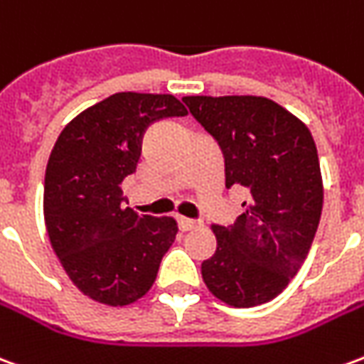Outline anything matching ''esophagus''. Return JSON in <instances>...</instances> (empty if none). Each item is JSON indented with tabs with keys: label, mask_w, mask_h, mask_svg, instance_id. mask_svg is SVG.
<instances>
[{
	"label": "esophagus",
	"mask_w": 364,
	"mask_h": 364,
	"mask_svg": "<svg viewBox=\"0 0 364 364\" xmlns=\"http://www.w3.org/2000/svg\"><path fill=\"white\" fill-rule=\"evenodd\" d=\"M177 224H179V230H181V232H191V230H195L200 226V222L191 220V218H179Z\"/></svg>",
	"instance_id": "obj_1"
}]
</instances>
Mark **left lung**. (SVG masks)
<instances>
[{
    "label": "left lung",
    "mask_w": 364,
    "mask_h": 364,
    "mask_svg": "<svg viewBox=\"0 0 364 364\" xmlns=\"http://www.w3.org/2000/svg\"><path fill=\"white\" fill-rule=\"evenodd\" d=\"M218 142L226 187L250 193L230 226H213L216 252L203 281L222 302L252 308L273 300L296 274L320 224L318 150L310 130L265 97H183Z\"/></svg>",
    "instance_id": "obj_1"
}]
</instances>
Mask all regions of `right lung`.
Wrapping results in <instances>:
<instances>
[{
    "instance_id": "right-lung-1",
    "label": "right lung",
    "mask_w": 364,
    "mask_h": 364,
    "mask_svg": "<svg viewBox=\"0 0 364 364\" xmlns=\"http://www.w3.org/2000/svg\"><path fill=\"white\" fill-rule=\"evenodd\" d=\"M185 114L173 95L114 93L77 114L52 148L44 175L46 232L72 282L101 304L142 298L175 242L173 218L122 206L120 183L136 171L146 128Z\"/></svg>"
}]
</instances>
